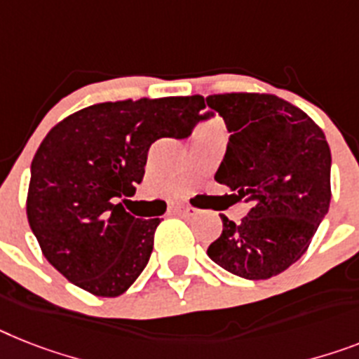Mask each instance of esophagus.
<instances>
[{
  "label": "esophagus",
  "mask_w": 359,
  "mask_h": 359,
  "mask_svg": "<svg viewBox=\"0 0 359 359\" xmlns=\"http://www.w3.org/2000/svg\"><path fill=\"white\" fill-rule=\"evenodd\" d=\"M172 212L174 215H180V216H191V215H194V209L189 205H176V207H172Z\"/></svg>",
  "instance_id": "esophagus-1"
}]
</instances>
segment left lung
Wrapping results in <instances>:
<instances>
[{
    "label": "left lung",
    "instance_id": "obj_1",
    "mask_svg": "<svg viewBox=\"0 0 359 359\" xmlns=\"http://www.w3.org/2000/svg\"><path fill=\"white\" fill-rule=\"evenodd\" d=\"M205 100L231 133L215 180L251 207L238 224L222 215L224 229L207 255L242 279H269L303 257L328 212L330 148L318 124L277 95Z\"/></svg>",
    "mask_w": 359,
    "mask_h": 359
}]
</instances>
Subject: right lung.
Segmentation results:
<instances>
[{
    "label": "right lung",
    "instance_id": "obj_1",
    "mask_svg": "<svg viewBox=\"0 0 359 359\" xmlns=\"http://www.w3.org/2000/svg\"><path fill=\"white\" fill-rule=\"evenodd\" d=\"M203 108L200 95L100 102L47 133L31 165L27 218L43 257L69 283L117 297L141 275L159 218H135L119 198L143 182L150 144L191 135Z\"/></svg>",
    "mask_w": 359,
    "mask_h": 359
}]
</instances>
